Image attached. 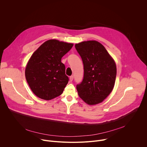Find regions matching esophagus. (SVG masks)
Listing matches in <instances>:
<instances>
[{
	"mask_svg": "<svg viewBox=\"0 0 147 147\" xmlns=\"http://www.w3.org/2000/svg\"><path fill=\"white\" fill-rule=\"evenodd\" d=\"M70 82H71L73 80V78H74V77H73V76H71L70 77Z\"/></svg>",
	"mask_w": 147,
	"mask_h": 147,
	"instance_id": "obj_1",
	"label": "esophagus"
}]
</instances>
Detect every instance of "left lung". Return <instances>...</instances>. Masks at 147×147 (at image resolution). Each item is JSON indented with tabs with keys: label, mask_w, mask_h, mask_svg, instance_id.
<instances>
[{
	"label": "left lung",
	"mask_w": 147,
	"mask_h": 147,
	"mask_svg": "<svg viewBox=\"0 0 147 147\" xmlns=\"http://www.w3.org/2000/svg\"><path fill=\"white\" fill-rule=\"evenodd\" d=\"M84 65V78L76 86L79 96L88 105L102 102L112 92L116 77L113 58L100 43L84 41L75 45Z\"/></svg>",
	"instance_id": "obj_1"
}]
</instances>
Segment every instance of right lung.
Returning a JSON list of instances; mask_svg holds the SVG:
<instances>
[{"label":"right lung","mask_w":147,"mask_h":147,"mask_svg":"<svg viewBox=\"0 0 147 147\" xmlns=\"http://www.w3.org/2000/svg\"><path fill=\"white\" fill-rule=\"evenodd\" d=\"M73 44L56 39L48 40L32 54L27 65L25 75L33 93L45 100L60 95L69 82L61 57Z\"/></svg>","instance_id":"add662e5"}]
</instances>
